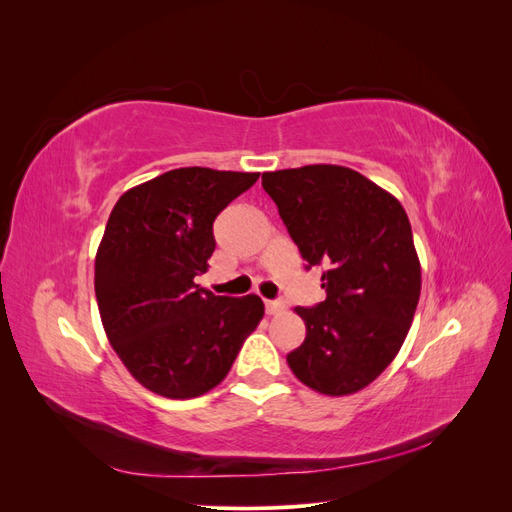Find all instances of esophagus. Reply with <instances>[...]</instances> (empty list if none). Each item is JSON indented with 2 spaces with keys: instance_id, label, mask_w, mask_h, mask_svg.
Segmentation results:
<instances>
[{
  "instance_id": "1",
  "label": "esophagus",
  "mask_w": 512,
  "mask_h": 512,
  "mask_svg": "<svg viewBox=\"0 0 512 512\" xmlns=\"http://www.w3.org/2000/svg\"><path fill=\"white\" fill-rule=\"evenodd\" d=\"M265 309H267L269 316H277V314L284 312L286 305L282 301H265Z\"/></svg>"
}]
</instances>
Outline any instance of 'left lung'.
Segmentation results:
<instances>
[{
  "label": "left lung",
  "mask_w": 512,
  "mask_h": 512,
  "mask_svg": "<svg viewBox=\"0 0 512 512\" xmlns=\"http://www.w3.org/2000/svg\"><path fill=\"white\" fill-rule=\"evenodd\" d=\"M307 269L324 267L327 299L297 307L305 342L286 361L305 386L342 397L391 365L421 297L410 220L399 200L346 166L262 173Z\"/></svg>",
  "instance_id": "obj_1"
}]
</instances>
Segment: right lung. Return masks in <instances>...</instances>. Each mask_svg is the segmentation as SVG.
<instances>
[{"mask_svg": "<svg viewBox=\"0 0 512 512\" xmlns=\"http://www.w3.org/2000/svg\"><path fill=\"white\" fill-rule=\"evenodd\" d=\"M260 173L175 168L123 194L96 254V299L108 342L151 393L192 399L218 386L258 322L256 294L215 297L213 222Z\"/></svg>", "mask_w": 512, "mask_h": 512, "instance_id": "right-lung-1", "label": "right lung"}]
</instances>
